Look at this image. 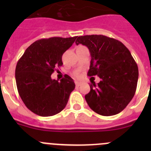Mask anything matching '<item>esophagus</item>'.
Returning a JSON list of instances; mask_svg holds the SVG:
<instances>
[{
  "mask_svg": "<svg viewBox=\"0 0 151 151\" xmlns=\"http://www.w3.org/2000/svg\"><path fill=\"white\" fill-rule=\"evenodd\" d=\"M82 84H83V83L82 82H79V81H75V85H76V87H79Z\"/></svg>",
  "mask_w": 151,
  "mask_h": 151,
  "instance_id": "esophagus-1",
  "label": "esophagus"
}]
</instances>
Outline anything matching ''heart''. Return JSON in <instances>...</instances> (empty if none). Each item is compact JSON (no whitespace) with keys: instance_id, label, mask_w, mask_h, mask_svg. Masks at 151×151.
Segmentation results:
<instances>
[{"instance_id":"obj_1","label":"heart","mask_w":151,"mask_h":151,"mask_svg":"<svg viewBox=\"0 0 151 151\" xmlns=\"http://www.w3.org/2000/svg\"><path fill=\"white\" fill-rule=\"evenodd\" d=\"M76 77H81V75H80V74H76Z\"/></svg>"}]
</instances>
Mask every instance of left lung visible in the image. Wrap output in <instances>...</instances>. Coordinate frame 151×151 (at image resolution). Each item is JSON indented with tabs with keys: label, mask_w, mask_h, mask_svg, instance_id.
<instances>
[{
	"label": "left lung",
	"mask_w": 151,
	"mask_h": 151,
	"mask_svg": "<svg viewBox=\"0 0 151 151\" xmlns=\"http://www.w3.org/2000/svg\"><path fill=\"white\" fill-rule=\"evenodd\" d=\"M75 43L86 46L91 53L88 76L100 78L99 83L90 85L85 95L88 106L104 116L121 112L134 96L139 76L130 51L120 41L103 35L79 36Z\"/></svg>",
	"instance_id": "obj_1"
}]
</instances>
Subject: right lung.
Returning a JSON list of instances; mask_svg holds the SVG:
<instances>
[{"instance_id":"add662e5","label":"right lung","mask_w":151,"mask_h":151,"mask_svg":"<svg viewBox=\"0 0 151 151\" xmlns=\"http://www.w3.org/2000/svg\"><path fill=\"white\" fill-rule=\"evenodd\" d=\"M77 36L52 37L33 42L17 63L15 79L19 96L31 112L48 117L61 112L66 106L75 84L71 77L52 80L56 66H61L62 55Z\"/></svg>"}]
</instances>
